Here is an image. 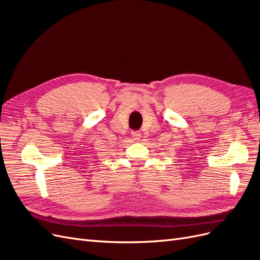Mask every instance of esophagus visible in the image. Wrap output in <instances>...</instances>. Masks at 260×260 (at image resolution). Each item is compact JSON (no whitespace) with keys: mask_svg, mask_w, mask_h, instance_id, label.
<instances>
[{"mask_svg":"<svg viewBox=\"0 0 260 260\" xmlns=\"http://www.w3.org/2000/svg\"><path fill=\"white\" fill-rule=\"evenodd\" d=\"M132 138H133V140H136V141L140 140V132L139 131H133L132 132Z\"/></svg>","mask_w":260,"mask_h":260,"instance_id":"1","label":"esophagus"}]
</instances>
